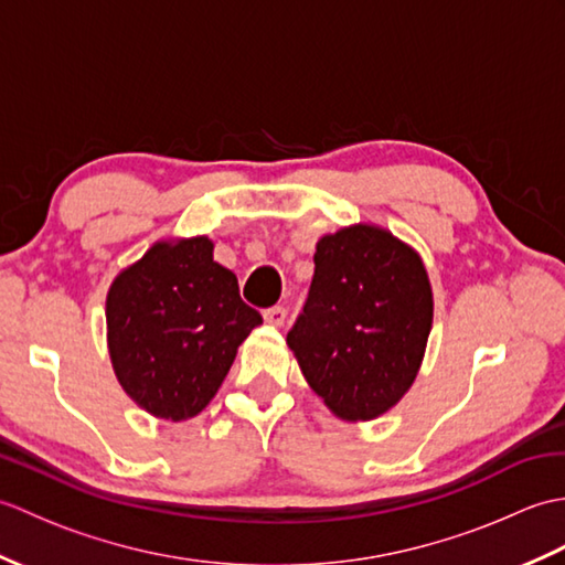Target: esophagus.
<instances>
[{"instance_id":"34e87169","label":"esophagus","mask_w":565,"mask_h":565,"mask_svg":"<svg viewBox=\"0 0 565 565\" xmlns=\"http://www.w3.org/2000/svg\"><path fill=\"white\" fill-rule=\"evenodd\" d=\"M286 316H289V310H286L284 306H271L264 310V320H267L274 328H281L286 322Z\"/></svg>"}]
</instances>
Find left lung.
Returning <instances> with one entry per match:
<instances>
[{"label":"left lung","mask_w":565,"mask_h":565,"mask_svg":"<svg viewBox=\"0 0 565 565\" xmlns=\"http://www.w3.org/2000/svg\"><path fill=\"white\" fill-rule=\"evenodd\" d=\"M316 274L286 334L306 381L342 419H374L413 386L431 330L423 259L374 225L316 247Z\"/></svg>","instance_id":"left-lung-1"}]
</instances>
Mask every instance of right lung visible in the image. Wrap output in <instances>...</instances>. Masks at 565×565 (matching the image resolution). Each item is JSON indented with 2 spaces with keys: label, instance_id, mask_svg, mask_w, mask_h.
Here are the masks:
<instances>
[{
  "label": "right lung",
  "instance_id": "1",
  "mask_svg": "<svg viewBox=\"0 0 565 565\" xmlns=\"http://www.w3.org/2000/svg\"><path fill=\"white\" fill-rule=\"evenodd\" d=\"M111 362L124 391L164 419L199 415L237 347L262 326L209 237L158 243L116 276L106 298Z\"/></svg>",
  "mask_w": 565,
  "mask_h": 565
}]
</instances>
